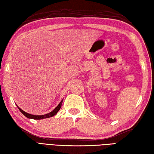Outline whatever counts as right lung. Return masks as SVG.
Wrapping results in <instances>:
<instances>
[{"mask_svg": "<svg viewBox=\"0 0 154 154\" xmlns=\"http://www.w3.org/2000/svg\"><path fill=\"white\" fill-rule=\"evenodd\" d=\"M62 102H63V100H61L60 103L56 107H55V109L52 110L51 112H50V113L44 114V115H33V114H30L29 113L26 112L25 111L22 110L21 109H20V108L18 106H17V107L18 108V109L20 110V112L23 114H24L25 116H26L27 118H28V119H34V120H41V119H47V118H50V117H52V116H54V115H55L58 111L60 110V108L61 107Z\"/></svg>", "mask_w": 154, "mask_h": 154, "instance_id": "right-lung-1", "label": "right lung"}]
</instances>
